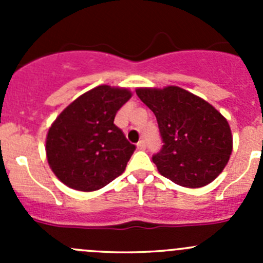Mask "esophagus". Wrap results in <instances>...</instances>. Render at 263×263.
Returning a JSON list of instances; mask_svg holds the SVG:
<instances>
[{"label":"esophagus","instance_id":"esophagus-1","mask_svg":"<svg viewBox=\"0 0 263 263\" xmlns=\"http://www.w3.org/2000/svg\"><path fill=\"white\" fill-rule=\"evenodd\" d=\"M137 148H139V150H145V148H146V144H145L144 140L137 142Z\"/></svg>","mask_w":263,"mask_h":263}]
</instances>
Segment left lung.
Wrapping results in <instances>:
<instances>
[{
  "instance_id": "1",
  "label": "left lung",
  "mask_w": 263,
  "mask_h": 263,
  "mask_svg": "<svg viewBox=\"0 0 263 263\" xmlns=\"http://www.w3.org/2000/svg\"><path fill=\"white\" fill-rule=\"evenodd\" d=\"M137 97L156 117L163 147L153 156L159 173L187 188L211 183L233 150L227 118L210 103L179 86L137 87Z\"/></svg>"
}]
</instances>
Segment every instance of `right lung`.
Instances as JSON below:
<instances>
[{"label":"right lung","mask_w":263,"mask_h":263,"mask_svg":"<svg viewBox=\"0 0 263 263\" xmlns=\"http://www.w3.org/2000/svg\"><path fill=\"white\" fill-rule=\"evenodd\" d=\"M131 97L127 87L99 85L54 119L47 134L46 154L50 169L63 184L91 192L123 173L136 147L113 122Z\"/></svg>","instance_id":"obj_1"}]
</instances>
